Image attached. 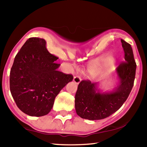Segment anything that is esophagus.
I'll return each instance as SVG.
<instances>
[{
    "label": "esophagus",
    "instance_id": "1",
    "mask_svg": "<svg viewBox=\"0 0 147 147\" xmlns=\"http://www.w3.org/2000/svg\"><path fill=\"white\" fill-rule=\"evenodd\" d=\"M73 81L74 82V83H76V84H79L80 82H81V78H80L79 76H74L73 78Z\"/></svg>",
    "mask_w": 147,
    "mask_h": 147
}]
</instances>
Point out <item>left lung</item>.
<instances>
[{
	"label": "left lung",
	"instance_id": "8db88e82",
	"mask_svg": "<svg viewBox=\"0 0 147 147\" xmlns=\"http://www.w3.org/2000/svg\"><path fill=\"white\" fill-rule=\"evenodd\" d=\"M121 42L125 62L120 63L116 69L120 82L113 91L100 93L96 88L97 83L90 80H82L79 83L75 95V109L82 119H104L119 110L127 100L134 85L136 64L131 45L123 39Z\"/></svg>",
	"mask_w": 147,
	"mask_h": 147
}]
</instances>
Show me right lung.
Instances as JSON below:
<instances>
[{
  "label": "right lung",
  "instance_id": "add662e5",
  "mask_svg": "<svg viewBox=\"0 0 147 147\" xmlns=\"http://www.w3.org/2000/svg\"><path fill=\"white\" fill-rule=\"evenodd\" d=\"M44 39L30 37L16 54L10 71V90L18 108L32 117L51 111L60 91L73 79L59 71V58L51 54Z\"/></svg>",
  "mask_w": 147,
  "mask_h": 147
}]
</instances>
